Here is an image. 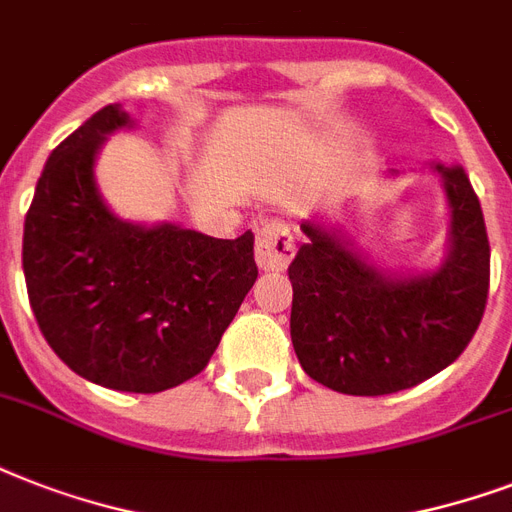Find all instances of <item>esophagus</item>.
Masks as SVG:
<instances>
[{
    "mask_svg": "<svg viewBox=\"0 0 512 512\" xmlns=\"http://www.w3.org/2000/svg\"><path fill=\"white\" fill-rule=\"evenodd\" d=\"M295 257V241L289 225L279 217L265 220L257 228V244H255V260L263 271H284L289 260Z\"/></svg>",
    "mask_w": 512,
    "mask_h": 512,
    "instance_id": "34e87169",
    "label": "esophagus"
}]
</instances>
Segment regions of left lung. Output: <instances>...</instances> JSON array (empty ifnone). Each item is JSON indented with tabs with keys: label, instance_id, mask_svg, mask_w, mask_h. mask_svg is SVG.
<instances>
[{
	"label": "left lung",
	"instance_id": "8db88e82",
	"mask_svg": "<svg viewBox=\"0 0 512 512\" xmlns=\"http://www.w3.org/2000/svg\"><path fill=\"white\" fill-rule=\"evenodd\" d=\"M452 207L449 257L436 273L390 279L345 247L335 231L308 236L289 265L292 345L300 366L348 396L414 388L460 358L484 319L489 236L462 167H441Z\"/></svg>",
	"mask_w": 512,
	"mask_h": 512
}]
</instances>
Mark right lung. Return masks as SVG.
<instances>
[{
  "label": "right lung",
  "mask_w": 512,
  "mask_h": 512,
  "mask_svg": "<svg viewBox=\"0 0 512 512\" xmlns=\"http://www.w3.org/2000/svg\"><path fill=\"white\" fill-rule=\"evenodd\" d=\"M130 124L100 108L50 154L23 225L28 303L44 340L79 377L162 393L209 364L257 279L255 236L212 239L108 212L92 164Z\"/></svg>",
  "instance_id": "add662e5"
}]
</instances>
